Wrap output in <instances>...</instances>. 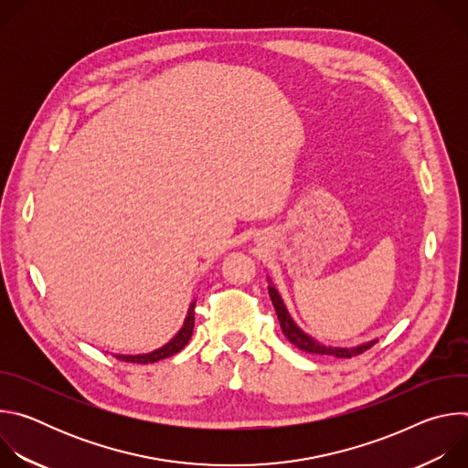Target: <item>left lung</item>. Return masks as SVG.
Listing matches in <instances>:
<instances>
[{
    "label": "left lung",
    "instance_id": "8db88e82",
    "mask_svg": "<svg viewBox=\"0 0 468 468\" xmlns=\"http://www.w3.org/2000/svg\"><path fill=\"white\" fill-rule=\"evenodd\" d=\"M269 294H271V300H272V305L276 309V314H278V320H280V325H282V331L285 333V337L300 350L307 352V354H318V356H333V357H354V356H359L363 354L365 350H368L370 346H374L378 341H370V343H365L361 346H356V348H333V346H324L320 343H316L314 339H311L307 333H303L296 324L294 320L291 318L287 307L283 305V300L282 296L278 294V291L271 285L269 287Z\"/></svg>",
    "mask_w": 468,
    "mask_h": 468
}]
</instances>
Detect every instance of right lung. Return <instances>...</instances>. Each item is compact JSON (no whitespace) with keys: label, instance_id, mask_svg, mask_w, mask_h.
I'll return each instance as SVG.
<instances>
[{"label":"right lung","instance_id":"add662e5","mask_svg":"<svg viewBox=\"0 0 468 468\" xmlns=\"http://www.w3.org/2000/svg\"><path fill=\"white\" fill-rule=\"evenodd\" d=\"M194 305H196V302L190 303L188 314H186L185 324H183V327L179 329L177 335H176L168 345H165L163 348H159V350H155V352H152V354H143V356H114V357L120 359V361H125V363L148 365V363H155V361L166 359V357H170V356L181 352V350L186 346L188 339L192 337V329H194Z\"/></svg>","mask_w":468,"mask_h":468}]
</instances>
